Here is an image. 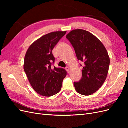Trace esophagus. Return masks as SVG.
Masks as SVG:
<instances>
[{
  "instance_id": "1",
  "label": "esophagus",
  "mask_w": 128,
  "mask_h": 128,
  "mask_svg": "<svg viewBox=\"0 0 128 128\" xmlns=\"http://www.w3.org/2000/svg\"><path fill=\"white\" fill-rule=\"evenodd\" d=\"M65 69H66V70L67 71V72L69 73V67H66Z\"/></svg>"
}]
</instances>
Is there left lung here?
<instances>
[{
  "instance_id": "8db88e82",
  "label": "left lung",
  "mask_w": 128,
  "mask_h": 128,
  "mask_svg": "<svg viewBox=\"0 0 128 128\" xmlns=\"http://www.w3.org/2000/svg\"><path fill=\"white\" fill-rule=\"evenodd\" d=\"M66 38L74 48L77 59L84 63L82 78L74 83L76 90L82 95H91L106 79L110 64L108 52L102 42L88 31L74 30Z\"/></svg>"
}]
</instances>
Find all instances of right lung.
<instances>
[{
	"label": "right lung",
	"instance_id": "right-lung-1",
	"mask_svg": "<svg viewBox=\"0 0 128 128\" xmlns=\"http://www.w3.org/2000/svg\"><path fill=\"white\" fill-rule=\"evenodd\" d=\"M66 32L48 34L34 42L24 58V70L34 90L45 96H53L61 89L67 75L65 69L54 66L52 50Z\"/></svg>",
	"mask_w": 128,
	"mask_h": 128
}]
</instances>
